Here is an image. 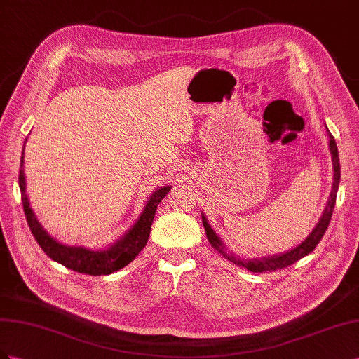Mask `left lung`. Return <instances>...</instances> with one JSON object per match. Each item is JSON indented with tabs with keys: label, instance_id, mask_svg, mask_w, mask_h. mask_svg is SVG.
Here are the masks:
<instances>
[{
	"label": "left lung",
	"instance_id": "obj_1",
	"mask_svg": "<svg viewBox=\"0 0 359 359\" xmlns=\"http://www.w3.org/2000/svg\"><path fill=\"white\" fill-rule=\"evenodd\" d=\"M330 149H331V155H332V163H334V183H332V191L330 200H327V204L325 208V212L322 215L320 221L317 222V225L314 227V230L311 231V234L306 238L299 247L293 248L292 251H287L285 254L281 255H275V257H266L262 260H241L238 255L234 254H227L225 252V247L222 245V242L219 241V238L215 234V231L212 230V227L209 225L206 217L203 215V225L204 230H206V236L209 239V242L212 243V247L217 250L221 255H224L225 259L233 262L234 264L241 266V268H245L247 271L255 272V273H262V272H275L283 268H287V266L296 263L298 260H301L305 255H309L311 251H314V248L317 247L323 238V234L327 229V225L331 222V217L334 212V206H335V200H337V191H339V183H340V159H339V150H337V144L334 137L330 134Z\"/></svg>",
	"mask_w": 359,
	"mask_h": 359
}]
</instances>
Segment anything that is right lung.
Listing matches in <instances>:
<instances>
[{"instance_id":"obj_1","label":"right lung","mask_w":359,"mask_h":359,"mask_svg":"<svg viewBox=\"0 0 359 359\" xmlns=\"http://www.w3.org/2000/svg\"><path fill=\"white\" fill-rule=\"evenodd\" d=\"M25 147V146H24ZM24 153V151H22ZM24 155L20 156V170H19V188H20V198H22V206L25 212V218L28 227L32 230L34 239L40 245V248L45 251L49 259L66 266L67 269L75 271L86 275H109L121 268H125L128 263L134 260L138 252L146 247V243L150 236V229L158 204L161 200L167 196L170 187L159 188L147 201L144 210L141 217L135 222L125 238H121L117 243L112 245L111 248L105 251H90L86 248H74L65 247V245L54 241L49 234L40 227L39 221L36 219L34 213L29 208V201L25 192V177H24Z\"/></svg>"}]
</instances>
